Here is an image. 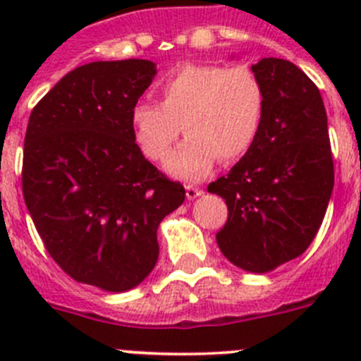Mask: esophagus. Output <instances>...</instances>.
Listing matches in <instances>:
<instances>
[{"instance_id":"esophagus-1","label":"esophagus","mask_w":361,"mask_h":361,"mask_svg":"<svg viewBox=\"0 0 361 361\" xmlns=\"http://www.w3.org/2000/svg\"><path fill=\"white\" fill-rule=\"evenodd\" d=\"M204 193V190L202 188H197V186H191V184H188L186 186V197L190 200H193V199H197V197H200Z\"/></svg>"}]
</instances>
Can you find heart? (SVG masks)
Here are the masks:
<instances>
[{
	"label": "heart",
	"mask_w": 361,
	"mask_h": 361,
	"mask_svg": "<svg viewBox=\"0 0 361 361\" xmlns=\"http://www.w3.org/2000/svg\"><path fill=\"white\" fill-rule=\"evenodd\" d=\"M266 116V90L245 65H186L159 85V104L141 101L130 121L145 157L157 162L177 141L166 168L184 180H199L216 161L235 162L253 148Z\"/></svg>",
	"instance_id": "1"
}]
</instances>
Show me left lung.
<instances>
[{"mask_svg": "<svg viewBox=\"0 0 361 361\" xmlns=\"http://www.w3.org/2000/svg\"><path fill=\"white\" fill-rule=\"evenodd\" d=\"M266 90L253 148L208 186L228 204L216 244L229 262L267 273L300 257L317 237L334 186L327 114L317 85L291 61L251 66Z\"/></svg>", "mask_w": 361, "mask_h": 361, "instance_id": "8db88e82", "label": "left lung"}]
</instances>
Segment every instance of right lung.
Returning a JSON list of instances; mask_svg holds the SVG:
<instances>
[{"mask_svg":"<svg viewBox=\"0 0 361 361\" xmlns=\"http://www.w3.org/2000/svg\"><path fill=\"white\" fill-rule=\"evenodd\" d=\"M157 68L146 59L68 72L34 106L23 197L44 247L81 283L123 293L152 273L157 228L186 191L146 161L130 114Z\"/></svg>","mask_w":361,"mask_h":361,"instance_id":"1","label":"right lung"}]
</instances>
